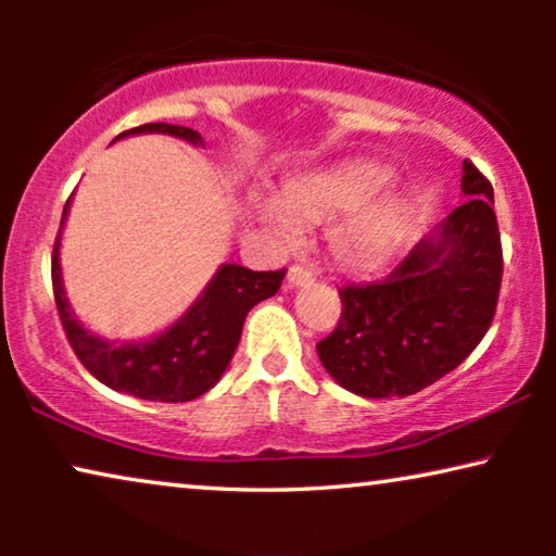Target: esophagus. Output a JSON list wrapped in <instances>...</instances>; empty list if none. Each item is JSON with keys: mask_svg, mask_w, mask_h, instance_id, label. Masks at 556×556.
<instances>
[{"mask_svg": "<svg viewBox=\"0 0 556 556\" xmlns=\"http://www.w3.org/2000/svg\"><path fill=\"white\" fill-rule=\"evenodd\" d=\"M288 286L291 288H303V286H311V280H314V273L301 268V265H293V268H288Z\"/></svg>", "mask_w": 556, "mask_h": 556, "instance_id": "esophagus-1", "label": "esophagus"}]
</instances>
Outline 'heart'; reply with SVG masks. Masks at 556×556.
Returning <instances> with one entry per match:
<instances>
[{
  "label": "heart",
  "instance_id": "1",
  "mask_svg": "<svg viewBox=\"0 0 556 556\" xmlns=\"http://www.w3.org/2000/svg\"><path fill=\"white\" fill-rule=\"evenodd\" d=\"M390 181V166L354 159L286 179L278 202L255 197L250 210L280 245H295L301 227L331 223L326 230L331 263L354 276H371L400 255L415 225L413 197L387 187Z\"/></svg>",
  "mask_w": 556,
  "mask_h": 556
}]
</instances>
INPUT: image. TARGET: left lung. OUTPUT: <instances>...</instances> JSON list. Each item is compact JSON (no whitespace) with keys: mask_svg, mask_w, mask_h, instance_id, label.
<instances>
[{"mask_svg":"<svg viewBox=\"0 0 556 556\" xmlns=\"http://www.w3.org/2000/svg\"><path fill=\"white\" fill-rule=\"evenodd\" d=\"M460 192V207L390 276L339 291L341 321L316 352L344 390L407 397L458 367L489 331L504 273L493 187L463 162Z\"/></svg>","mask_w":556,"mask_h":556,"instance_id":"1","label":"left lung"}]
</instances>
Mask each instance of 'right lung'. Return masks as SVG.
<instances>
[{
    "label": "right lung",
    "instance_id": "right-lung-1",
    "mask_svg": "<svg viewBox=\"0 0 556 556\" xmlns=\"http://www.w3.org/2000/svg\"><path fill=\"white\" fill-rule=\"evenodd\" d=\"M139 134H169L192 147H204L202 136L194 128L172 124H143L113 141ZM71 202L73 197L63 210L55 253H52V288H55L60 321L78 359L98 382L139 400L189 402L212 390L240 344L248 311L278 293L286 270L257 273L238 263H223L192 306L164 331L141 341L103 339L75 318L65 293L60 245H63V227Z\"/></svg>",
    "mask_w": 556,
    "mask_h": 556
}]
</instances>
